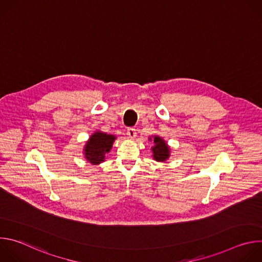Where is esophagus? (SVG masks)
Wrapping results in <instances>:
<instances>
[{
	"label": "esophagus",
	"mask_w": 262,
	"mask_h": 262,
	"mask_svg": "<svg viewBox=\"0 0 262 262\" xmlns=\"http://www.w3.org/2000/svg\"><path fill=\"white\" fill-rule=\"evenodd\" d=\"M126 135H127V139H135L136 138V135H137V133H136V129L135 128H133V127H129V128H127V130H126Z\"/></svg>",
	"instance_id": "34e87169"
}]
</instances>
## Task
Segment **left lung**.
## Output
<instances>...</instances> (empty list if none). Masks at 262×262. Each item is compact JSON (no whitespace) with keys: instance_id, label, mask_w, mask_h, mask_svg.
Returning a JSON list of instances; mask_svg holds the SVG:
<instances>
[{"instance_id":"8db88e82","label":"left lung","mask_w":262,"mask_h":262,"mask_svg":"<svg viewBox=\"0 0 262 262\" xmlns=\"http://www.w3.org/2000/svg\"><path fill=\"white\" fill-rule=\"evenodd\" d=\"M150 141H154V147H151L152 158L157 162H166L170 158V147L167 142L160 136H154V138H149Z\"/></svg>"}]
</instances>
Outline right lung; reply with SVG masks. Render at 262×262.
I'll list each match as a JSON object with an SVG mask.
<instances>
[{
	"label": "right lung",
	"mask_w": 262,
	"mask_h": 262,
	"mask_svg": "<svg viewBox=\"0 0 262 262\" xmlns=\"http://www.w3.org/2000/svg\"><path fill=\"white\" fill-rule=\"evenodd\" d=\"M116 136L100 130L94 132L86 142L83 154L86 161L92 165H99L105 161V156L113 147Z\"/></svg>",
	"instance_id": "1"
}]
</instances>
